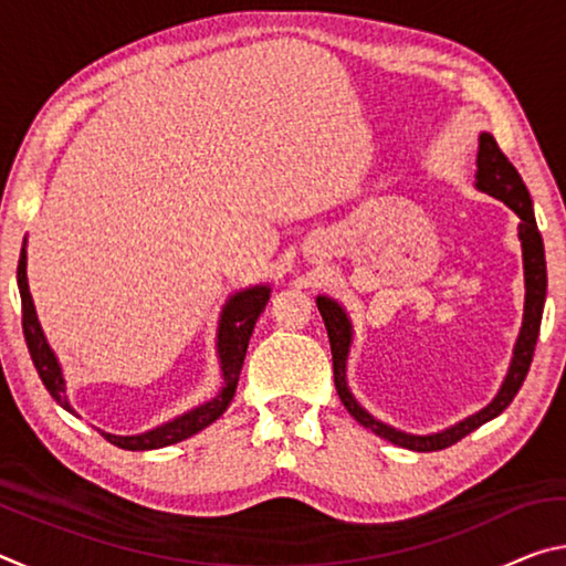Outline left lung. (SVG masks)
I'll list each match as a JSON object with an SVG mask.
<instances>
[{
  "instance_id": "1",
  "label": "left lung",
  "mask_w": 566,
  "mask_h": 566,
  "mask_svg": "<svg viewBox=\"0 0 566 566\" xmlns=\"http://www.w3.org/2000/svg\"><path fill=\"white\" fill-rule=\"evenodd\" d=\"M476 187L486 191V195L500 199L512 212L520 217V239L524 249V282H526V302H524V324L520 332V339H516L514 347V359L510 367V375H506L500 395L494 397L490 407L476 411L464 421H459L447 432H439L432 437H411L405 432H397L395 427H387L377 421L371 415H367L347 389V354H349V342H352V324L344 314L337 302L327 300V296H319L317 306L324 319V327L329 334L332 344V361H334V387H337V395L342 405L347 407L349 415L364 424L371 432L389 439L391 444H399L405 449H415V452H437V449H447L457 444L459 439H464L469 432H474L494 417H500L502 411L512 405L516 391L524 385L526 371L532 367L534 347L536 339H539V327H542V312H544V296H547V260H544V242L539 229H536L534 209L530 191H526L520 171L512 167V161L504 157V151L496 145L492 134H482L479 137V155H476Z\"/></svg>"
}]
</instances>
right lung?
I'll return each instance as SVG.
<instances>
[{"label": "right lung", "mask_w": 566, "mask_h": 566, "mask_svg": "<svg viewBox=\"0 0 566 566\" xmlns=\"http://www.w3.org/2000/svg\"><path fill=\"white\" fill-rule=\"evenodd\" d=\"M17 286H19V296H22V329H24L27 349H30V354H32V361H34L36 371H40L42 385L54 397L56 405H62L66 411H72L70 401H66V395H64L62 369H60V364H56V357L50 349V344H46V339H44L40 322H36L32 294H30V286H27L24 247H22V254H19V264H17ZM266 302H270V290H266V286H254V290L239 292L237 296H232V300L227 302L222 319H219V342H217L219 359H222L224 387L212 401H207V405L191 409V411H187V415L177 417L175 421H167L165 427H157L145 434L117 437V434L102 432V437L119 449H129V452H145V449H159V447L177 444V442H181V439L202 432L205 427H209L214 419L222 417L229 407V401L234 399L237 381H239V375H242V364L247 357L249 337H252L254 324H256V319H260V314L264 312Z\"/></svg>", "instance_id": "obj_1"}]
</instances>
